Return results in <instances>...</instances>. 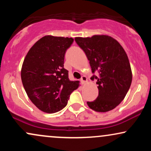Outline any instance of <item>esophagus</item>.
Listing matches in <instances>:
<instances>
[{
  "label": "esophagus",
  "mask_w": 151,
  "mask_h": 151,
  "mask_svg": "<svg viewBox=\"0 0 151 151\" xmlns=\"http://www.w3.org/2000/svg\"><path fill=\"white\" fill-rule=\"evenodd\" d=\"M81 84H84L87 81V78H86V76H82L81 78Z\"/></svg>",
  "instance_id": "1"
}]
</instances>
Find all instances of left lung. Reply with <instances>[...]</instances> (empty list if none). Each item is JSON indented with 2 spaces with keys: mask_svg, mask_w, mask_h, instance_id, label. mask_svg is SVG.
<instances>
[{
  "mask_svg": "<svg viewBox=\"0 0 151 151\" xmlns=\"http://www.w3.org/2000/svg\"><path fill=\"white\" fill-rule=\"evenodd\" d=\"M75 41L89 60L93 75L98 84L99 96L87 101L90 109L106 112L115 109L125 98L132 81L129 58L119 42L108 35L75 37Z\"/></svg>",
  "mask_w": 151,
  "mask_h": 151,
  "instance_id": "left-lung-1",
  "label": "left lung"
}]
</instances>
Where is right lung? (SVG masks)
<instances>
[{
    "label": "right lung",
    "mask_w": 151,
    "mask_h": 151,
    "mask_svg": "<svg viewBox=\"0 0 151 151\" xmlns=\"http://www.w3.org/2000/svg\"><path fill=\"white\" fill-rule=\"evenodd\" d=\"M70 37L46 35L26 55L21 69L24 89L30 101L43 112L60 111L67 104L79 81L69 79L64 68L65 55L73 42Z\"/></svg>",
    "instance_id": "1"
}]
</instances>
